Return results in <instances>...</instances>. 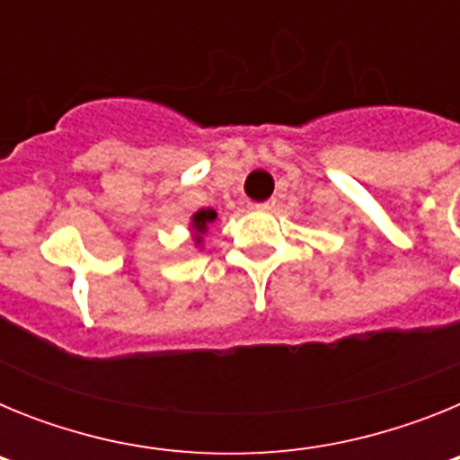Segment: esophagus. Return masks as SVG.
Wrapping results in <instances>:
<instances>
[{
  "instance_id": "1",
  "label": "esophagus",
  "mask_w": 460,
  "mask_h": 460,
  "mask_svg": "<svg viewBox=\"0 0 460 460\" xmlns=\"http://www.w3.org/2000/svg\"><path fill=\"white\" fill-rule=\"evenodd\" d=\"M274 205H276V202H274V200H267V202H258V205H255V209H258V211H271V209H274Z\"/></svg>"
}]
</instances>
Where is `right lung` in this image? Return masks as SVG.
<instances>
[{
	"instance_id": "right-lung-1",
	"label": "right lung",
	"mask_w": 460,
	"mask_h": 460,
	"mask_svg": "<svg viewBox=\"0 0 460 460\" xmlns=\"http://www.w3.org/2000/svg\"><path fill=\"white\" fill-rule=\"evenodd\" d=\"M217 218L218 214L211 209V207L195 211L193 217H190V234H193L195 246H202V239H205V234L209 233L211 223H217Z\"/></svg>"
}]
</instances>
